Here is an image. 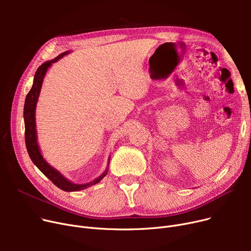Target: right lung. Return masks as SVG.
I'll list each match as a JSON object with an SVG mask.
<instances>
[{"mask_svg": "<svg viewBox=\"0 0 251 251\" xmlns=\"http://www.w3.org/2000/svg\"><path fill=\"white\" fill-rule=\"evenodd\" d=\"M70 50L64 51L62 54H60L57 58L50 60L42 64L39 67L37 68L34 78H33V84L31 89L26 96L25 99V103H24V111H23V116H24V125H25V143H26V149H27L28 154L30 156V159L32 163L38 168V170L41 172L48 177L52 183L55 184L57 187L60 189L71 192V191H79V190H83L85 188H88L95 184L99 183L105 175L108 174V170H109V164H110V159L109 156L108 160V166L107 169H105L103 172L95 180H92L87 183L83 184H78L70 181L69 179L66 178L60 171L55 169L52 166H50L45 157L42 154L41 149H39V146L37 143V133H36V123H35V110H36V104L37 100L39 98V94H41L42 86L45 76L49 70L50 66L59 61L61 58L64 56L68 55Z\"/></svg>", "mask_w": 251, "mask_h": 251, "instance_id": "obj_1", "label": "right lung"}]
</instances>
